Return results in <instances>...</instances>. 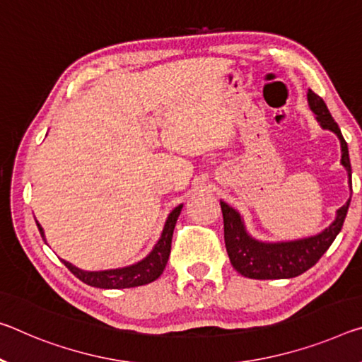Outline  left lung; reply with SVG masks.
<instances>
[{"instance_id":"8db88e82","label":"left lung","mask_w":362,"mask_h":362,"mask_svg":"<svg viewBox=\"0 0 362 362\" xmlns=\"http://www.w3.org/2000/svg\"><path fill=\"white\" fill-rule=\"evenodd\" d=\"M308 103L320 127L332 130L340 139L341 164L348 170L349 185H351V163H349L348 145L343 139L340 127L330 116L324 100L319 95H315L313 90L308 91ZM349 202H351V198L337 211V219L324 232L309 238L282 243H262L251 238L245 230L243 221L238 212L227 203L221 202L223 216V240H226V248L233 269L243 277L257 280L298 277L308 269H311L334 243L337 235L341 230L343 222H345Z\"/></svg>"}]
</instances>
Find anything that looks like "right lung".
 <instances>
[{"label": "right lung", "instance_id": "right-lung-1", "mask_svg": "<svg viewBox=\"0 0 362 362\" xmlns=\"http://www.w3.org/2000/svg\"><path fill=\"white\" fill-rule=\"evenodd\" d=\"M182 211V204L170 212L165 222L163 235H160L159 242L154 246L153 251L148 255L145 259L134 264V266L122 267V269H112V271H101V272H88L82 271L76 266H72L71 262L62 259L66 264V267L71 271L77 279L82 280L83 284L98 286V288H132V286H140L151 284L156 280L160 274L164 272L165 264H168L169 255H170V243H172V233H174L175 222L179 219ZM37 227L42 238L45 240L43 228L37 222Z\"/></svg>", "mask_w": 362, "mask_h": 362}]
</instances>
